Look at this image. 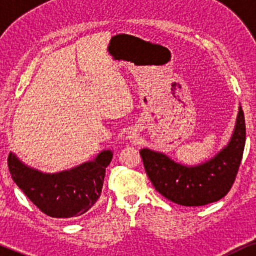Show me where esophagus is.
<instances>
[{"label":"esophagus","mask_w":256,"mask_h":256,"mask_svg":"<svg viewBox=\"0 0 256 256\" xmlns=\"http://www.w3.org/2000/svg\"><path fill=\"white\" fill-rule=\"evenodd\" d=\"M126 138H128V140H136L137 138H138V134L134 130H132V131H128V136H126Z\"/></svg>","instance_id":"obj_1"}]
</instances>
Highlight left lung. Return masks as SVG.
<instances>
[{
    "label": "left lung",
    "instance_id": "obj_1",
    "mask_svg": "<svg viewBox=\"0 0 256 256\" xmlns=\"http://www.w3.org/2000/svg\"><path fill=\"white\" fill-rule=\"evenodd\" d=\"M246 144L244 113L240 107L228 144L216 156L198 166L174 162L162 152L140 149L149 179L164 198L180 206H204L219 201L236 179Z\"/></svg>",
    "mask_w": 256,
    "mask_h": 256
}]
</instances>
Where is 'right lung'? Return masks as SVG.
Here are the masks:
<instances>
[{
    "instance_id": "obj_1",
    "label": "right lung",
    "mask_w": 256,
    "mask_h": 256,
    "mask_svg": "<svg viewBox=\"0 0 256 256\" xmlns=\"http://www.w3.org/2000/svg\"><path fill=\"white\" fill-rule=\"evenodd\" d=\"M112 158L113 152L104 150L92 161L50 174L26 166L10 152L8 168L14 183L40 212L64 219L82 216L96 204Z\"/></svg>"
}]
</instances>
